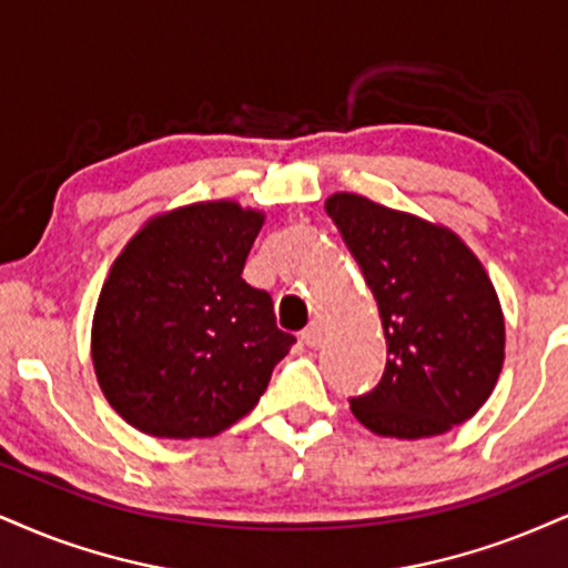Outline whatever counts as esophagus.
I'll return each instance as SVG.
<instances>
[{"mask_svg": "<svg viewBox=\"0 0 568 568\" xmlns=\"http://www.w3.org/2000/svg\"><path fill=\"white\" fill-rule=\"evenodd\" d=\"M324 337H326V332H324V326L318 324V321H313L311 326L303 328V342L307 347H321V345H324Z\"/></svg>", "mask_w": 568, "mask_h": 568, "instance_id": "obj_1", "label": "esophagus"}]
</instances>
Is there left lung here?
<instances>
[{
	"mask_svg": "<svg viewBox=\"0 0 568 568\" xmlns=\"http://www.w3.org/2000/svg\"><path fill=\"white\" fill-rule=\"evenodd\" d=\"M379 305L387 368L349 410L379 437L424 439L471 418L506 358V318L485 265L443 223L353 192L326 200Z\"/></svg>",
	"mask_w": 568,
	"mask_h": 568,
	"instance_id": "obj_1",
	"label": "left lung"
}]
</instances>
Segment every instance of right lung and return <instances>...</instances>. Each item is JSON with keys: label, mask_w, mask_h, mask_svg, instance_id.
I'll list each match as a JSON object with an SVG mask.
<instances>
[{"label": "right lung", "mask_w": 568, "mask_h": 568, "mask_svg": "<svg viewBox=\"0 0 568 568\" xmlns=\"http://www.w3.org/2000/svg\"><path fill=\"white\" fill-rule=\"evenodd\" d=\"M265 215L207 200L152 215L110 265L91 363L113 410L160 439L215 437L255 408L292 334L242 278Z\"/></svg>", "instance_id": "1"}]
</instances>
